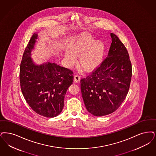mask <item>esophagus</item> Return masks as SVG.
<instances>
[{
	"instance_id": "1",
	"label": "esophagus",
	"mask_w": 156,
	"mask_h": 156,
	"mask_svg": "<svg viewBox=\"0 0 156 156\" xmlns=\"http://www.w3.org/2000/svg\"><path fill=\"white\" fill-rule=\"evenodd\" d=\"M81 80V76L78 74L74 75V82H79Z\"/></svg>"
}]
</instances>
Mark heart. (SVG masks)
Masks as SVG:
<instances>
[{"mask_svg":"<svg viewBox=\"0 0 156 156\" xmlns=\"http://www.w3.org/2000/svg\"><path fill=\"white\" fill-rule=\"evenodd\" d=\"M65 58L68 66H73L79 55L81 66L86 70H92L100 66L103 60L105 46L99 41H95L92 35L86 34L75 38L69 45Z\"/></svg>","mask_w":156,"mask_h":156,"instance_id":"obj_1","label":"heart"}]
</instances>
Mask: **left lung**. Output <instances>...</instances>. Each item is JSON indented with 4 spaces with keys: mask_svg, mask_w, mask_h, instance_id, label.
<instances>
[{
    "mask_svg": "<svg viewBox=\"0 0 156 156\" xmlns=\"http://www.w3.org/2000/svg\"><path fill=\"white\" fill-rule=\"evenodd\" d=\"M108 56L98 68L81 80L82 98L87 111L101 117L114 112L128 92L132 64L124 44L115 34Z\"/></svg>",
    "mask_w": 156,
    "mask_h": 156,
    "instance_id": "8db88e82",
    "label": "left lung"
}]
</instances>
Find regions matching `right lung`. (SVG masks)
Here are the masks:
<instances>
[{"label":"right lung","mask_w":156,"mask_h":156,"mask_svg":"<svg viewBox=\"0 0 156 156\" xmlns=\"http://www.w3.org/2000/svg\"><path fill=\"white\" fill-rule=\"evenodd\" d=\"M37 34H34L25 48L20 67L21 89L32 109L52 118L62 112L64 96L73 82V72L56 63L35 65L31 57Z\"/></svg>","instance_id":"add662e5"}]
</instances>
